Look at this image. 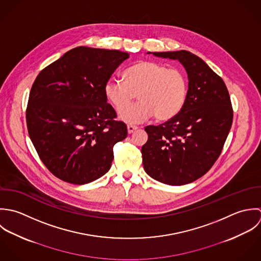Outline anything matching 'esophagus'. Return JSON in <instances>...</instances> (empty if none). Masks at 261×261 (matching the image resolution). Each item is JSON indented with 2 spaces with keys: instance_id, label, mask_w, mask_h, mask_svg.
<instances>
[{
  "instance_id": "esophagus-1",
  "label": "esophagus",
  "mask_w": 261,
  "mask_h": 261,
  "mask_svg": "<svg viewBox=\"0 0 261 261\" xmlns=\"http://www.w3.org/2000/svg\"><path fill=\"white\" fill-rule=\"evenodd\" d=\"M138 129V127L136 126H133V125H128L127 126V130H128V133L129 134H132L134 131H136Z\"/></svg>"
}]
</instances>
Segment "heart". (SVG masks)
I'll list each match as a JSON object with an SVG mask.
<instances>
[{
  "instance_id": "obj_1",
  "label": "heart",
  "mask_w": 261,
  "mask_h": 261,
  "mask_svg": "<svg viewBox=\"0 0 261 261\" xmlns=\"http://www.w3.org/2000/svg\"><path fill=\"white\" fill-rule=\"evenodd\" d=\"M188 90L182 70L155 61H139L125 70L124 81L109 80L104 87L107 100L121 110L119 118L129 124L144 122L153 115L157 121L172 119L186 104ZM136 94L140 102L127 107Z\"/></svg>"
}]
</instances>
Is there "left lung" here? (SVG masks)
Returning a JSON list of instances; mask_svg holds the SVG:
<instances>
[{"label":"left lung","instance_id":"obj_1","mask_svg":"<svg viewBox=\"0 0 261 261\" xmlns=\"http://www.w3.org/2000/svg\"><path fill=\"white\" fill-rule=\"evenodd\" d=\"M178 60L189 79L182 110L158 126H146L142 146L146 173L162 184L182 186L207 173L220 156L233 121L230 96L223 80L199 56L187 51L152 53Z\"/></svg>","mask_w":261,"mask_h":261}]
</instances>
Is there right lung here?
<instances>
[{
  "instance_id": "1",
  "label": "right lung",
  "mask_w": 261,
  "mask_h": 261,
  "mask_svg": "<svg viewBox=\"0 0 261 261\" xmlns=\"http://www.w3.org/2000/svg\"><path fill=\"white\" fill-rule=\"evenodd\" d=\"M129 54L75 47L42 69L29 95L26 121L44 165L59 179L92 182L111 168L126 124L107 103L105 84Z\"/></svg>"
}]
</instances>
